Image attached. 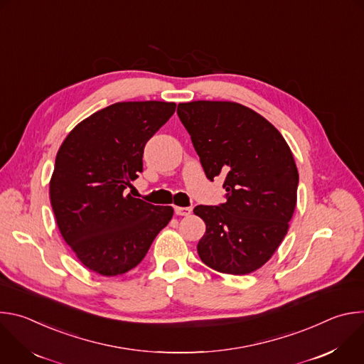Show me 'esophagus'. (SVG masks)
Instances as JSON below:
<instances>
[{"label":"esophagus","mask_w":364,"mask_h":364,"mask_svg":"<svg viewBox=\"0 0 364 364\" xmlns=\"http://www.w3.org/2000/svg\"><path fill=\"white\" fill-rule=\"evenodd\" d=\"M174 212L177 216H190L191 212H193V207H180V205H176L174 207Z\"/></svg>","instance_id":"esophagus-1"}]
</instances>
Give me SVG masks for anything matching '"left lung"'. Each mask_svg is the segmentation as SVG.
Segmentation results:
<instances>
[{
  "label": "left lung",
  "instance_id": "obj_1",
  "mask_svg": "<svg viewBox=\"0 0 364 364\" xmlns=\"http://www.w3.org/2000/svg\"><path fill=\"white\" fill-rule=\"evenodd\" d=\"M177 114L207 178L226 177L223 204L194 207L205 223L198 256L218 272L250 274L279 247L295 210L291 148L269 121L236 102L178 103Z\"/></svg>",
  "mask_w": 364,
  "mask_h": 364
}]
</instances>
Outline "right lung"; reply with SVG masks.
Wrapping results in <instances>:
<instances>
[{"instance_id":"obj_1","label":"right lung","mask_w":364,"mask_h":364,"mask_svg":"<svg viewBox=\"0 0 364 364\" xmlns=\"http://www.w3.org/2000/svg\"><path fill=\"white\" fill-rule=\"evenodd\" d=\"M174 102H118L79 122L62 142L50 178V203L65 242L103 277L135 268L171 220L127 186L142 171L146 141L174 114Z\"/></svg>"}]
</instances>
